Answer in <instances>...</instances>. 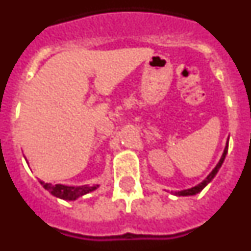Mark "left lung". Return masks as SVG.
Returning a JSON list of instances; mask_svg holds the SVG:
<instances>
[{
    "mask_svg": "<svg viewBox=\"0 0 251 251\" xmlns=\"http://www.w3.org/2000/svg\"><path fill=\"white\" fill-rule=\"evenodd\" d=\"M227 148H229V139H227V142H226L225 150H224L223 156H221V158H220V161H219V163H217L216 167H215L214 170L211 171V174L208 175V176L206 177L205 179H203L202 182L199 183V185L195 186V187L187 188V190H183V191L175 192L174 195H176V196H192V195H196V194H199V192L202 191L203 188H205L206 186L208 185V183L211 182L212 178H214V177L216 176V174H217V172H219V170H220L221 165H223V163H224V159H225V157H226V153H227Z\"/></svg>",
    "mask_w": 251,
    "mask_h": 251,
    "instance_id": "obj_1",
    "label": "left lung"
}]
</instances>
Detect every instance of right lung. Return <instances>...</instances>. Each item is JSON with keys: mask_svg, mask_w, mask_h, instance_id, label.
<instances>
[{"mask_svg": "<svg viewBox=\"0 0 251 251\" xmlns=\"http://www.w3.org/2000/svg\"><path fill=\"white\" fill-rule=\"evenodd\" d=\"M40 183L43 185L45 190H48L52 196L57 197V199H63V200L73 201L76 200L77 197L83 196V195L89 194V192L94 191L99 187L98 185L94 186H65V185H51V183H45L44 181H40Z\"/></svg>", "mask_w": 251, "mask_h": 251, "instance_id": "obj_1", "label": "right lung"}]
</instances>
